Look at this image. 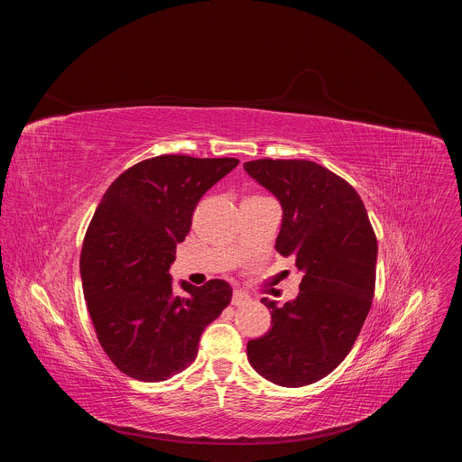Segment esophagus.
Masks as SVG:
<instances>
[{
    "mask_svg": "<svg viewBox=\"0 0 462 462\" xmlns=\"http://www.w3.org/2000/svg\"><path fill=\"white\" fill-rule=\"evenodd\" d=\"M250 300V296L246 294V292H243V291H234V294H232V305H243V303H246Z\"/></svg>",
    "mask_w": 462,
    "mask_h": 462,
    "instance_id": "esophagus-1",
    "label": "esophagus"
}]
</instances>
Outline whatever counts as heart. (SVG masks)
Wrapping results in <instances>:
<instances>
[{"label":"heart","instance_id":"heart-1","mask_svg":"<svg viewBox=\"0 0 462 462\" xmlns=\"http://www.w3.org/2000/svg\"><path fill=\"white\" fill-rule=\"evenodd\" d=\"M252 197H259V195H252Z\"/></svg>","mask_w":462,"mask_h":462}]
</instances>
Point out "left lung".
Masks as SVG:
<instances>
[{"label": "left lung", "mask_w": 462, "mask_h": 462, "mask_svg": "<svg viewBox=\"0 0 462 462\" xmlns=\"http://www.w3.org/2000/svg\"><path fill=\"white\" fill-rule=\"evenodd\" d=\"M245 171L283 208L276 250L303 273L296 300L271 309L273 327L250 340V365L283 387L314 383L353 349L371 309L376 236L356 189L312 161L259 159Z\"/></svg>", "instance_id": "8db88e82"}]
</instances>
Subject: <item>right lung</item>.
<instances>
[{"label": "right lung", "mask_w": 462, "mask_h": 462, "mask_svg": "<svg viewBox=\"0 0 462 462\" xmlns=\"http://www.w3.org/2000/svg\"><path fill=\"white\" fill-rule=\"evenodd\" d=\"M237 159L161 155L120 173L89 223L80 276L97 338L127 376L162 382L197 356L201 335L232 300L225 280L203 287L180 282L170 267L201 197Z\"/></svg>", "instance_id": "add662e5"}]
</instances>
